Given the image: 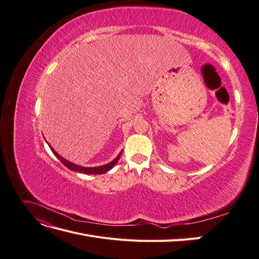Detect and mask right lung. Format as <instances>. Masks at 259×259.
I'll return each instance as SVG.
<instances>
[{"label": "right lung", "mask_w": 259, "mask_h": 259, "mask_svg": "<svg viewBox=\"0 0 259 259\" xmlns=\"http://www.w3.org/2000/svg\"><path fill=\"white\" fill-rule=\"evenodd\" d=\"M51 149H52L53 153L57 156V159L62 164H64L66 167H68L69 169H71V170H74V171H80V173H83V174H104V173H107L108 170H110L115 165V164L117 163V161H119L121 154H122V152H120L119 155H117L113 161H111L110 163H108V164H105V165L97 166V167H84V166L76 165V164H73L71 162L67 161L66 159L62 158V156H60L56 151H55L53 148H51Z\"/></svg>", "instance_id": "1"}]
</instances>
